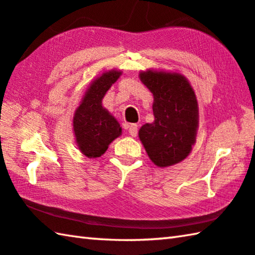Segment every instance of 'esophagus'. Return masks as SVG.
<instances>
[{
  "label": "esophagus",
  "instance_id": "esophagus-1",
  "mask_svg": "<svg viewBox=\"0 0 255 255\" xmlns=\"http://www.w3.org/2000/svg\"><path fill=\"white\" fill-rule=\"evenodd\" d=\"M128 133L132 136H136L137 135V125L136 124H131L130 128H128Z\"/></svg>",
  "mask_w": 255,
  "mask_h": 255
}]
</instances>
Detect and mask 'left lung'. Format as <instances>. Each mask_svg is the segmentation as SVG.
I'll list each match as a JSON object with an SVG mask.
<instances>
[{"label": "left lung", "instance_id": "obj_1", "mask_svg": "<svg viewBox=\"0 0 255 255\" xmlns=\"http://www.w3.org/2000/svg\"><path fill=\"white\" fill-rule=\"evenodd\" d=\"M140 80L153 95L152 123L139 130V139L155 166L166 168L188 157L199 125L198 102L194 88L176 71H140Z\"/></svg>", "mask_w": 255, "mask_h": 255}]
</instances>
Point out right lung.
Returning a JSON list of instances; mask_svg holds the SVG:
<instances>
[{
    "instance_id": "obj_1",
    "label": "right lung",
    "mask_w": 255,
    "mask_h": 255,
    "mask_svg": "<svg viewBox=\"0 0 255 255\" xmlns=\"http://www.w3.org/2000/svg\"><path fill=\"white\" fill-rule=\"evenodd\" d=\"M122 71H104L89 84L73 118L76 143L80 152L89 159L101 157L109 145L122 134V128L103 106V98Z\"/></svg>"
}]
</instances>
